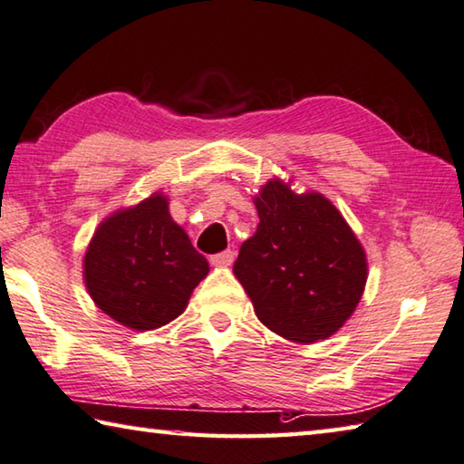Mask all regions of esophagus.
<instances>
[{
	"mask_svg": "<svg viewBox=\"0 0 464 464\" xmlns=\"http://www.w3.org/2000/svg\"><path fill=\"white\" fill-rule=\"evenodd\" d=\"M234 250H224V253H218L209 258V263L214 266H230L234 263Z\"/></svg>",
	"mask_w": 464,
	"mask_h": 464,
	"instance_id": "esophagus-1",
	"label": "esophagus"
}]
</instances>
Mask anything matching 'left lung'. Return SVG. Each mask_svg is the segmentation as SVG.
<instances>
[{"label":"left lung","instance_id":"obj_1","mask_svg":"<svg viewBox=\"0 0 464 464\" xmlns=\"http://www.w3.org/2000/svg\"><path fill=\"white\" fill-rule=\"evenodd\" d=\"M256 232L240 246L234 275L256 318L297 344L330 338L359 305L367 255L322 193H294L271 179L255 198Z\"/></svg>","mask_w":464,"mask_h":464}]
</instances>
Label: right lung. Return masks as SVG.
<instances>
[{
	"label": "right lung",
	"instance_id": "obj_1",
	"mask_svg": "<svg viewBox=\"0 0 464 464\" xmlns=\"http://www.w3.org/2000/svg\"><path fill=\"white\" fill-rule=\"evenodd\" d=\"M208 271L206 256L173 222L162 193L105 218L83 258L85 287L95 305L138 332L181 315Z\"/></svg>",
	"mask_w": 464,
	"mask_h": 464
}]
</instances>
